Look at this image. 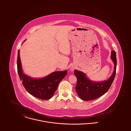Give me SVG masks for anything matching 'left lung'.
<instances>
[{"label": "left lung", "instance_id": "1", "mask_svg": "<svg viewBox=\"0 0 131 131\" xmlns=\"http://www.w3.org/2000/svg\"><path fill=\"white\" fill-rule=\"evenodd\" d=\"M111 58L114 64V71L111 77L104 81L94 82L87 78L85 73L75 70L74 74L77 78L75 91L81 99L85 101L96 99L108 91L116 73L117 61L115 51H112Z\"/></svg>", "mask_w": 131, "mask_h": 131}]
</instances>
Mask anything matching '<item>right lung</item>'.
I'll return each instance as SVG.
<instances>
[{
  "label": "right lung",
  "instance_id": "obj_1",
  "mask_svg": "<svg viewBox=\"0 0 131 131\" xmlns=\"http://www.w3.org/2000/svg\"><path fill=\"white\" fill-rule=\"evenodd\" d=\"M17 69L19 79L28 92L34 97L42 99L51 98L57 88L59 82L64 78L68 71H57L40 79H34L23 73L19 56L18 53Z\"/></svg>",
  "mask_w": 131,
  "mask_h": 131
}]
</instances>
